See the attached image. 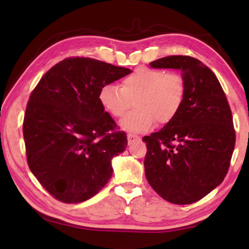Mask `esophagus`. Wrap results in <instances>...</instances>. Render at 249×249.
Wrapping results in <instances>:
<instances>
[{"instance_id":"obj_1","label":"esophagus","mask_w":249,"mask_h":249,"mask_svg":"<svg viewBox=\"0 0 249 249\" xmlns=\"http://www.w3.org/2000/svg\"><path fill=\"white\" fill-rule=\"evenodd\" d=\"M140 140H141V137H140V136H137V135L132 134V133H129V134L127 135V141H128V144H133L134 142H137V141H140Z\"/></svg>"}]
</instances>
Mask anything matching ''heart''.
I'll list each match as a JSON object with an SVG mask.
<instances>
[{
	"instance_id": "1",
	"label": "heart",
	"mask_w": 249,
	"mask_h": 249,
	"mask_svg": "<svg viewBox=\"0 0 249 249\" xmlns=\"http://www.w3.org/2000/svg\"><path fill=\"white\" fill-rule=\"evenodd\" d=\"M185 80L177 71H163L138 67L115 84H104L99 91V101L113 117L121 119L134 104L135 109L122 121V127L132 132H147L157 122L167 125L176 119L182 107Z\"/></svg>"
}]
</instances>
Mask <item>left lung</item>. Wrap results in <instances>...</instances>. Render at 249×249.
<instances>
[{"instance_id": "1", "label": "left lung", "mask_w": 249, "mask_h": 249, "mask_svg": "<svg viewBox=\"0 0 249 249\" xmlns=\"http://www.w3.org/2000/svg\"><path fill=\"white\" fill-rule=\"evenodd\" d=\"M151 68L179 69L185 99L176 119L142 137L145 175L151 188L174 204H191L222 183L235 147L233 116L216 75L190 56H168Z\"/></svg>"}]
</instances>
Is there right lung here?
<instances>
[{"label":"right lung","mask_w":249,"mask_h":249,"mask_svg":"<svg viewBox=\"0 0 249 249\" xmlns=\"http://www.w3.org/2000/svg\"><path fill=\"white\" fill-rule=\"evenodd\" d=\"M132 70L96 59L70 57L40 79L23 122L27 163L54 199L80 203L111 179V159L127 136L99 101V91Z\"/></svg>","instance_id":"1"}]
</instances>
